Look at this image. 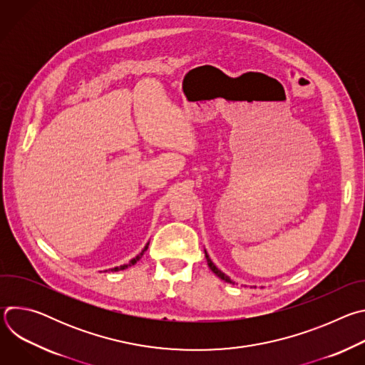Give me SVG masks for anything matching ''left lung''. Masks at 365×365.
Masks as SVG:
<instances>
[{
    "label": "left lung",
    "mask_w": 365,
    "mask_h": 365,
    "mask_svg": "<svg viewBox=\"0 0 365 365\" xmlns=\"http://www.w3.org/2000/svg\"><path fill=\"white\" fill-rule=\"evenodd\" d=\"M205 257H206L207 266H210V269H211V270H212V272H214V273H215V274H217V276H218L221 280H225L227 283H231V284H234V282H232V280H231V279H230V277H228L225 273H222V272H221V270H220V269H218V267H217V266L212 263V259L210 258V255H207L206 250H205Z\"/></svg>",
    "instance_id": "8db88e82"
}]
</instances>
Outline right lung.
Returning <instances> with one entry per match:
<instances>
[{
    "label": "right lung",
    "mask_w": 365,
    "mask_h": 365,
    "mask_svg": "<svg viewBox=\"0 0 365 365\" xmlns=\"http://www.w3.org/2000/svg\"><path fill=\"white\" fill-rule=\"evenodd\" d=\"M148 248V242L145 244V247L141 250V252L138 254V255H135L133 259H130V263L128 264H123V266H120V267H114V269H110V272H120V270H125V269H128V267H131V266H134L138 259L143 257V254L145 252V250ZM106 272H108V270H106Z\"/></svg>",
    "instance_id": "1"
}]
</instances>
